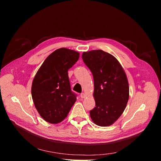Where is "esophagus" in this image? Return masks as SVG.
I'll list each match as a JSON object with an SVG mask.
<instances>
[{"mask_svg":"<svg viewBox=\"0 0 161 161\" xmlns=\"http://www.w3.org/2000/svg\"><path fill=\"white\" fill-rule=\"evenodd\" d=\"M85 97H86V95H85V92H82V93L80 94V97H81V98H85Z\"/></svg>","mask_w":161,"mask_h":161,"instance_id":"1","label":"esophagus"}]
</instances>
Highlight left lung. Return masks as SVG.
I'll return each instance as SVG.
<instances>
[{
  "mask_svg": "<svg viewBox=\"0 0 161 161\" xmlns=\"http://www.w3.org/2000/svg\"><path fill=\"white\" fill-rule=\"evenodd\" d=\"M82 60L94 79L96 107L91 118L99 126H109L123 114L129 99V84L123 67L110 53L101 50L84 52Z\"/></svg>",
  "mask_w": 161,
  "mask_h": 161,
  "instance_id": "left-lung-1",
  "label": "left lung"
}]
</instances>
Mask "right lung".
<instances>
[{
  "label": "right lung",
  "instance_id": "1",
  "mask_svg": "<svg viewBox=\"0 0 161 161\" xmlns=\"http://www.w3.org/2000/svg\"><path fill=\"white\" fill-rule=\"evenodd\" d=\"M79 53L62 47L53 52L37 70L31 95L42 118L52 124L64 120L76 101L70 89L68 71L79 60Z\"/></svg>",
  "mask_w": 161,
  "mask_h": 161
}]
</instances>
